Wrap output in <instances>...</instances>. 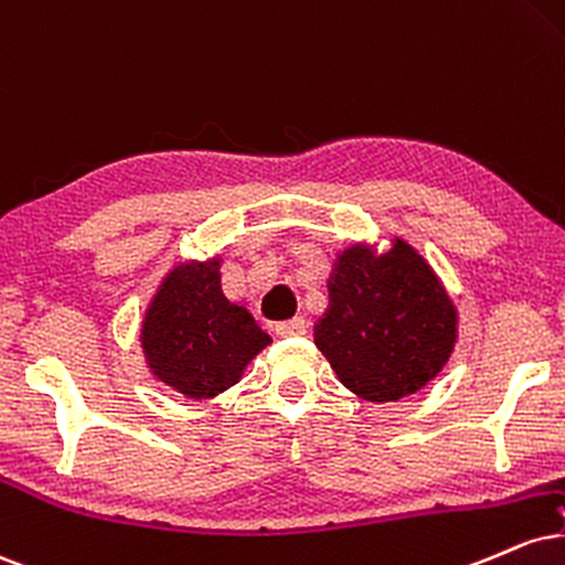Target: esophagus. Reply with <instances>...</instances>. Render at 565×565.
<instances>
[{
	"mask_svg": "<svg viewBox=\"0 0 565 565\" xmlns=\"http://www.w3.org/2000/svg\"><path fill=\"white\" fill-rule=\"evenodd\" d=\"M275 330H277V335H282V338H298V335H307L309 322L303 320V317H296V320L280 322Z\"/></svg>",
	"mask_w": 565,
	"mask_h": 565,
	"instance_id": "obj_1",
	"label": "esophagus"
}]
</instances>
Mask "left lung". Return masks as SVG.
<instances>
[{"instance_id":"left-lung-1","label":"left lung","mask_w":565,"mask_h":565,"mask_svg":"<svg viewBox=\"0 0 565 565\" xmlns=\"http://www.w3.org/2000/svg\"><path fill=\"white\" fill-rule=\"evenodd\" d=\"M315 343L338 381L364 402H399L428 386L452 356L457 309L430 264L402 237L377 254L351 243L328 277Z\"/></svg>"}]
</instances>
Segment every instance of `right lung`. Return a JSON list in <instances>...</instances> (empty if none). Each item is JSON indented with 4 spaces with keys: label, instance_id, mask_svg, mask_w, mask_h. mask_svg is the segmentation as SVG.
Returning a JSON list of instances; mask_svg holds the SVG:
<instances>
[{
    "label": "right lung",
    "instance_id": "obj_1",
    "mask_svg": "<svg viewBox=\"0 0 565 565\" xmlns=\"http://www.w3.org/2000/svg\"><path fill=\"white\" fill-rule=\"evenodd\" d=\"M222 256L179 262L145 309L139 343L158 381L188 399H214L235 386L271 338L222 290Z\"/></svg>",
    "mask_w": 565,
    "mask_h": 565
}]
</instances>
